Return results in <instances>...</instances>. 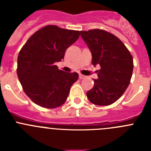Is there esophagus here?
Listing matches in <instances>:
<instances>
[{"mask_svg":"<svg viewBox=\"0 0 151 151\" xmlns=\"http://www.w3.org/2000/svg\"><path fill=\"white\" fill-rule=\"evenodd\" d=\"M85 76H84V75L82 74H79V78L80 79H82V78H85Z\"/></svg>","mask_w":151,"mask_h":151,"instance_id":"esophagus-1","label":"esophagus"}]
</instances>
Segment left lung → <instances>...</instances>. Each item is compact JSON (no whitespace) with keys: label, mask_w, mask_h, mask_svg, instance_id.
I'll use <instances>...</instances> for the list:
<instances>
[{"label":"left lung","mask_w":151,"mask_h":151,"mask_svg":"<svg viewBox=\"0 0 151 151\" xmlns=\"http://www.w3.org/2000/svg\"><path fill=\"white\" fill-rule=\"evenodd\" d=\"M80 35L91 53L92 64L99 65L94 87L87 92L89 101L98 106H107L123 94L130 83L133 58L117 37L106 31H82Z\"/></svg>","instance_id":"8db88e82"}]
</instances>
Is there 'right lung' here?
Returning <instances> with one entry per match:
<instances>
[{
    "label": "right lung",
    "instance_id": "add662e5",
    "mask_svg": "<svg viewBox=\"0 0 151 151\" xmlns=\"http://www.w3.org/2000/svg\"><path fill=\"white\" fill-rule=\"evenodd\" d=\"M79 32L47 26L31 36L17 58V76L26 95L45 108L65 103L77 73L60 70L56 62L64 58L66 49L78 40Z\"/></svg>",
    "mask_w": 151,
    "mask_h": 151
}]
</instances>
